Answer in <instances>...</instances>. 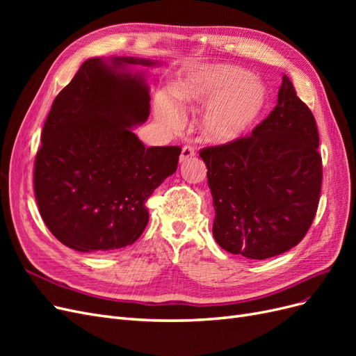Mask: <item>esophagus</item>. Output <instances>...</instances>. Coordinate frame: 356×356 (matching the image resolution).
I'll return each instance as SVG.
<instances>
[{"mask_svg":"<svg viewBox=\"0 0 356 356\" xmlns=\"http://www.w3.org/2000/svg\"><path fill=\"white\" fill-rule=\"evenodd\" d=\"M195 156H196V149L190 145H184L182 147V152L179 156V161L181 163H184V161H187L190 159H195Z\"/></svg>","mask_w":356,"mask_h":356,"instance_id":"1","label":"esophagus"}]
</instances>
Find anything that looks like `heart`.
<instances>
[{"mask_svg":"<svg viewBox=\"0 0 356 356\" xmlns=\"http://www.w3.org/2000/svg\"><path fill=\"white\" fill-rule=\"evenodd\" d=\"M170 95L174 101L165 95L156 99L157 120L177 129L182 120L177 105L190 110L208 106L202 129L213 143H232L246 135L261 118L268 101L261 80L227 63H209L186 72L172 86Z\"/></svg>","mask_w":356,"mask_h":356,"instance_id":"b5f03b06","label":"heart"}]
</instances>
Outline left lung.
<instances>
[{
	"label": "left lung",
	"mask_w": 356,
	"mask_h": 356,
	"mask_svg": "<svg viewBox=\"0 0 356 356\" xmlns=\"http://www.w3.org/2000/svg\"><path fill=\"white\" fill-rule=\"evenodd\" d=\"M318 145L315 117L284 75L276 106L250 136L202 149L222 250L264 260L305 238L321 195Z\"/></svg>",
	"instance_id": "left-lung-1"
}]
</instances>
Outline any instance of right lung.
Returning a JSON list of instances; mask_svg holds the SVG:
<instances>
[{
	"label": "right lung",
	"mask_w": 356,
	"mask_h": 356,
	"mask_svg": "<svg viewBox=\"0 0 356 356\" xmlns=\"http://www.w3.org/2000/svg\"><path fill=\"white\" fill-rule=\"evenodd\" d=\"M157 60H86L53 101L35 156L34 191L55 238L80 252L132 245L148 222L147 199L174 174L179 147H148L132 127L149 115V90L131 65Z\"/></svg>",
	"instance_id": "1"
}]
</instances>
